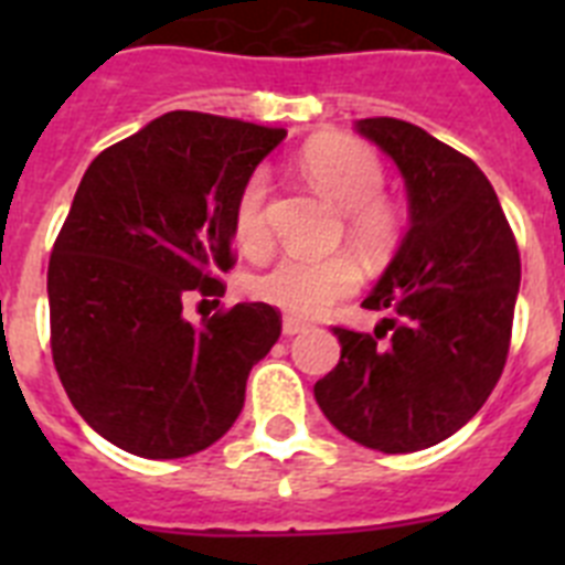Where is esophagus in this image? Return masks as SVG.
<instances>
[{
    "instance_id": "esophagus-1",
    "label": "esophagus",
    "mask_w": 565,
    "mask_h": 565,
    "mask_svg": "<svg viewBox=\"0 0 565 565\" xmlns=\"http://www.w3.org/2000/svg\"><path fill=\"white\" fill-rule=\"evenodd\" d=\"M302 331H308L306 319H297V317L282 319V333H286V337H297V333H302Z\"/></svg>"
}]
</instances>
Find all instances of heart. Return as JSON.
Returning a JSON list of instances; mask_svg holds the SVG:
<instances>
[{"mask_svg": "<svg viewBox=\"0 0 565 565\" xmlns=\"http://www.w3.org/2000/svg\"><path fill=\"white\" fill-rule=\"evenodd\" d=\"M299 169L326 201L342 209L348 239L367 259H384L396 252L404 237V212L384 189V163L364 141L326 135L313 138L299 152ZM268 174L252 172L239 186L232 209V234L239 252L263 257L271 246L268 228ZM356 259L333 254L326 259L282 257L277 266L252 282L254 297L297 317H317L333 302L351 297L359 288Z\"/></svg>", "mask_w": 565, "mask_h": 565, "instance_id": "heart-1", "label": "heart"}]
</instances>
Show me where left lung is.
Listing matches in <instances>:
<instances>
[{"label": "left lung", "instance_id": "obj_1", "mask_svg": "<svg viewBox=\"0 0 565 565\" xmlns=\"http://www.w3.org/2000/svg\"><path fill=\"white\" fill-rule=\"evenodd\" d=\"M411 194V232L364 299L373 333L333 326L342 356L313 396L342 436L379 452L450 438L495 391L515 319L521 254L487 174L398 118H364Z\"/></svg>", "mask_w": 565, "mask_h": 565}]
</instances>
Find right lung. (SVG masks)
<instances>
[{
	"label": "right lung",
	"mask_w": 565,
	"mask_h": 565,
	"mask_svg": "<svg viewBox=\"0 0 565 565\" xmlns=\"http://www.w3.org/2000/svg\"><path fill=\"white\" fill-rule=\"evenodd\" d=\"M282 138L279 127L174 109L84 172L50 254V351L78 416L115 447L186 458L237 422L248 371L282 317L237 302L192 326L183 308L221 302L237 263L234 198Z\"/></svg>",
	"instance_id": "1"
}]
</instances>
